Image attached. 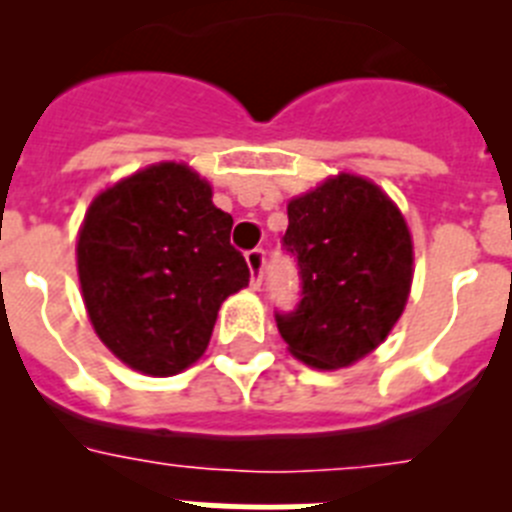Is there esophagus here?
Here are the masks:
<instances>
[{
    "label": "esophagus",
    "instance_id": "34e87169",
    "mask_svg": "<svg viewBox=\"0 0 512 512\" xmlns=\"http://www.w3.org/2000/svg\"><path fill=\"white\" fill-rule=\"evenodd\" d=\"M246 264L251 269V284L253 289L261 287V279H264L266 269V251L264 248H253V251L246 253Z\"/></svg>",
    "mask_w": 512,
    "mask_h": 512
}]
</instances>
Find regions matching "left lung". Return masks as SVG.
<instances>
[{"instance_id":"obj_1","label":"left lung","mask_w":512,"mask_h":512,"mask_svg":"<svg viewBox=\"0 0 512 512\" xmlns=\"http://www.w3.org/2000/svg\"><path fill=\"white\" fill-rule=\"evenodd\" d=\"M282 246L300 269V302L277 312L292 356L341 369L372 354L400 320L413 282V241L395 202L338 174L287 205Z\"/></svg>"}]
</instances>
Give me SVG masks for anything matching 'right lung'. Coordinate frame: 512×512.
Wrapping results in <instances>:
<instances>
[{"label": "right lung", "instance_id": "obj_1", "mask_svg": "<svg viewBox=\"0 0 512 512\" xmlns=\"http://www.w3.org/2000/svg\"><path fill=\"white\" fill-rule=\"evenodd\" d=\"M233 217L189 166H148L104 189L76 243L97 336L135 372L171 377L205 354L217 310L251 279Z\"/></svg>", "mask_w": 512, "mask_h": 512}]
</instances>
